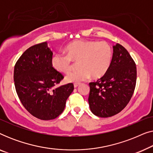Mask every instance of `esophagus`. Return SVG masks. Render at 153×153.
<instances>
[{
  "instance_id": "34e87169",
  "label": "esophagus",
  "mask_w": 153,
  "mask_h": 153,
  "mask_svg": "<svg viewBox=\"0 0 153 153\" xmlns=\"http://www.w3.org/2000/svg\"><path fill=\"white\" fill-rule=\"evenodd\" d=\"M79 85H80V83H74V88H76V87H78Z\"/></svg>"
}]
</instances>
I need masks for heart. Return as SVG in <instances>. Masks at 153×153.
<instances>
[{"mask_svg":"<svg viewBox=\"0 0 153 153\" xmlns=\"http://www.w3.org/2000/svg\"><path fill=\"white\" fill-rule=\"evenodd\" d=\"M66 55L55 54L51 65L58 72L68 74L73 68V61L78 62L79 69L66 76L68 83H79L103 76L109 69L112 59V49L106 42L76 40L67 45Z\"/></svg>","mask_w":153,"mask_h":153,"instance_id":"heart-1","label":"heart"}]
</instances>
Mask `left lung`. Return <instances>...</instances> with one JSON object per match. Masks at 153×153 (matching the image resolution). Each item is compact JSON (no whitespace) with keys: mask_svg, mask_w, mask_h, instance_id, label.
Segmentation results:
<instances>
[{"mask_svg":"<svg viewBox=\"0 0 153 153\" xmlns=\"http://www.w3.org/2000/svg\"><path fill=\"white\" fill-rule=\"evenodd\" d=\"M107 72L91 82L88 103L93 114L108 118L120 113L132 97L137 83V66L130 54L120 44L114 46Z\"/></svg>","mask_w":153,"mask_h":153,"instance_id":"1","label":"left lung"}]
</instances>
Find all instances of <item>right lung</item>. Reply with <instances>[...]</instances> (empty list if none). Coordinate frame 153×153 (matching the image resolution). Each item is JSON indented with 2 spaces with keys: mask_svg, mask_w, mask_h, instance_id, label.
<instances>
[{
  "mask_svg": "<svg viewBox=\"0 0 153 153\" xmlns=\"http://www.w3.org/2000/svg\"><path fill=\"white\" fill-rule=\"evenodd\" d=\"M52 55L47 42L37 44L23 53L14 70V85L21 102L31 115L43 120L61 114L74 90L72 83L54 88L64 76L52 66Z\"/></svg>",
  "mask_w": 153,
  "mask_h": 153,
  "instance_id": "right-lung-1",
  "label": "right lung"
}]
</instances>
